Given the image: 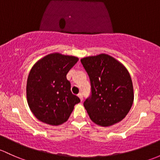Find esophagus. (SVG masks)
<instances>
[{
  "label": "esophagus",
  "instance_id": "esophagus-1",
  "mask_svg": "<svg viewBox=\"0 0 160 160\" xmlns=\"http://www.w3.org/2000/svg\"><path fill=\"white\" fill-rule=\"evenodd\" d=\"M78 97H80V100H81V101H83V93H80L78 94Z\"/></svg>",
  "mask_w": 160,
  "mask_h": 160
}]
</instances>
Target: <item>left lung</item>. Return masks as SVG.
<instances>
[{"label": "left lung", "mask_w": 160, "mask_h": 160, "mask_svg": "<svg viewBox=\"0 0 160 160\" xmlns=\"http://www.w3.org/2000/svg\"><path fill=\"white\" fill-rule=\"evenodd\" d=\"M89 76L91 93L83 102L93 122L110 127L127 115L133 102V87L128 70L107 54L80 60Z\"/></svg>", "instance_id": "obj_1"}]
</instances>
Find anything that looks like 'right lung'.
Returning a JSON list of instances; mask_svg holds the SVG:
<instances>
[{
    "label": "right lung",
    "instance_id": "add662e5",
    "mask_svg": "<svg viewBox=\"0 0 160 160\" xmlns=\"http://www.w3.org/2000/svg\"><path fill=\"white\" fill-rule=\"evenodd\" d=\"M77 61L76 57L51 53L32 67L27 82V98L32 112L41 122L52 126L63 123L80 102L72 93L67 79Z\"/></svg>",
    "mask_w": 160,
    "mask_h": 160
}]
</instances>
